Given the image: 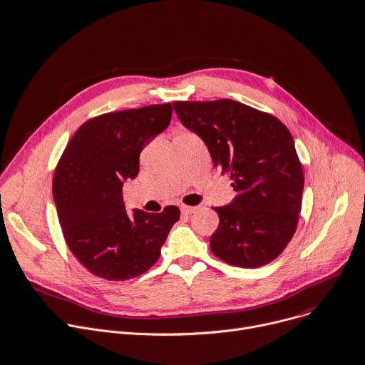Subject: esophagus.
Returning <instances> with one entry per match:
<instances>
[{"instance_id": "obj_1", "label": "esophagus", "mask_w": 365, "mask_h": 365, "mask_svg": "<svg viewBox=\"0 0 365 365\" xmlns=\"http://www.w3.org/2000/svg\"><path fill=\"white\" fill-rule=\"evenodd\" d=\"M197 210V207H192V206H181V212L184 213V215H191V213H194Z\"/></svg>"}]
</instances>
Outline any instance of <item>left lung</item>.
<instances>
[{
	"label": "left lung",
	"instance_id": "8db88e82",
	"mask_svg": "<svg viewBox=\"0 0 365 365\" xmlns=\"http://www.w3.org/2000/svg\"><path fill=\"white\" fill-rule=\"evenodd\" d=\"M173 106L237 192L230 205L215 207L220 222L210 236L212 252L240 268L274 261L292 240L302 210L304 175L292 133L272 114L227 98Z\"/></svg>",
	"mask_w": 365,
	"mask_h": 365
}]
</instances>
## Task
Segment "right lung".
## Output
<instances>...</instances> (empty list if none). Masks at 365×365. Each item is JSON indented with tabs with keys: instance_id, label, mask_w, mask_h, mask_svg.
I'll use <instances>...</instances> for the list:
<instances>
[{
	"instance_id": "right-lung-1",
	"label": "right lung",
	"mask_w": 365,
	"mask_h": 365,
	"mask_svg": "<svg viewBox=\"0 0 365 365\" xmlns=\"http://www.w3.org/2000/svg\"><path fill=\"white\" fill-rule=\"evenodd\" d=\"M171 103L106 113L87 120L68 142L53 175L65 242L96 277L125 281L146 272L180 219L177 206L128 216L123 181L139 173L142 149L170 125Z\"/></svg>"
}]
</instances>
